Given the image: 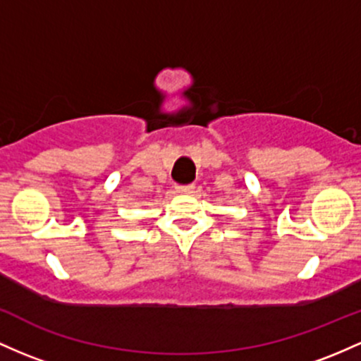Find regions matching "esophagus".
I'll use <instances>...</instances> for the list:
<instances>
[{
  "instance_id": "esophagus-1",
  "label": "esophagus",
  "mask_w": 361,
  "mask_h": 361,
  "mask_svg": "<svg viewBox=\"0 0 361 361\" xmlns=\"http://www.w3.org/2000/svg\"><path fill=\"white\" fill-rule=\"evenodd\" d=\"M193 190H195L193 185H180V187H176V192L181 193V195H190V193H193Z\"/></svg>"
}]
</instances>
